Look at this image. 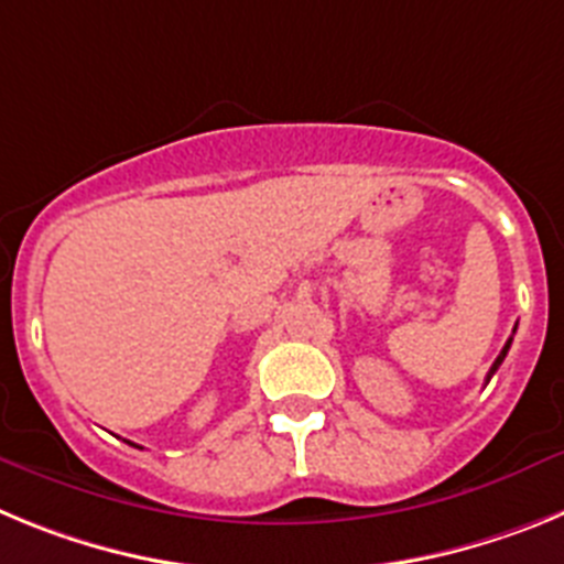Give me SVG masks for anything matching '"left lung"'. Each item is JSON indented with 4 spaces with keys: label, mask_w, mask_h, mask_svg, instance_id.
<instances>
[{
    "label": "left lung",
    "mask_w": 564,
    "mask_h": 564,
    "mask_svg": "<svg viewBox=\"0 0 564 564\" xmlns=\"http://www.w3.org/2000/svg\"><path fill=\"white\" fill-rule=\"evenodd\" d=\"M514 333H517V327H514ZM511 341H514V336L508 338V341H506V347H502V352H500V356H497V361L491 364V370H488L486 381H491V376H495V372H497V367H500V364H502V358H506V352H508V347H511Z\"/></svg>",
    "instance_id": "1"
}]
</instances>
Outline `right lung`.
<instances>
[{
    "instance_id": "1",
    "label": "right lung",
    "mask_w": 564,
    "mask_h": 564,
    "mask_svg": "<svg viewBox=\"0 0 564 564\" xmlns=\"http://www.w3.org/2000/svg\"><path fill=\"white\" fill-rule=\"evenodd\" d=\"M138 449H141V446H138Z\"/></svg>"
}]
</instances>
